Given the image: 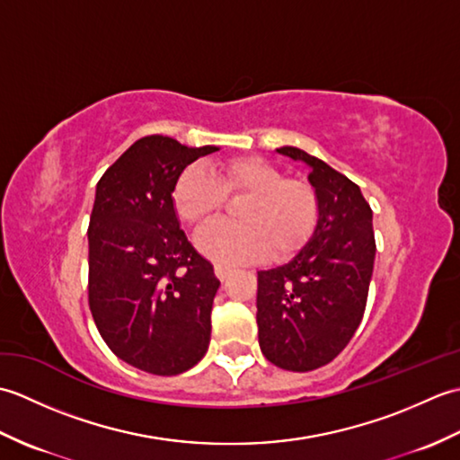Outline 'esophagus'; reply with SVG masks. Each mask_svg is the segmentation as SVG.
<instances>
[{
	"label": "esophagus",
	"mask_w": 460,
	"mask_h": 460,
	"mask_svg": "<svg viewBox=\"0 0 460 460\" xmlns=\"http://www.w3.org/2000/svg\"><path fill=\"white\" fill-rule=\"evenodd\" d=\"M213 269H215V275H217L219 280H225L233 272V269L227 267V265H215Z\"/></svg>",
	"instance_id": "34e87169"
}]
</instances>
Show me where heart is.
Masks as SVG:
<instances>
[{"label": "heart", "instance_id": "b5f03b06", "mask_svg": "<svg viewBox=\"0 0 460 460\" xmlns=\"http://www.w3.org/2000/svg\"><path fill=\"white\" fill-rule=\"evenodd\" d=\"M225 195H247L237 208L239 221H215L195 235L205 257L249 262L267 255L287 259L306 245L318 223V195L312 185L285 178L275 164L257 155L225 162L217 178L201 164L185 168L173 185L175 213L188 225L208 221Z\"/></svg>", "mask_w": 460, "mask_h": 460}]
</instances>
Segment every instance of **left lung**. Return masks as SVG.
I'll return each instance as SVG.
<instances>
[{"instance_id": "1", "label": "left lung", "mask_w": 460, "mask_h": 460, "mask_svg": "<svg viewBox=\"0 0 460 460\" xmlns=\"http://www.w3.org/2000/svg\"><path fill=\"white\" fill-rule=\"evenodd\" d=\"M306 164L318 195V223L306 245L285 265L259 270V346L270 364L310 371L334 359L366 310L376 239L358 185L295 146L277 148Z\"/></svg>"}]
</instances>
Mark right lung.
Here are the masks:
<instances>
[{"mask_svg":"<svg viewBox=\"0 0 460 460\" xmlns=\"http://www.w3.org/2000/svg\"><path fill=\"white\" fill-rule=\"evenodd\" d=\"M217 150L146 136L96 183L89 306L106 346L154 376L183 374L209 348L221 282L181 231L172 191L191 162Z\"/></svg>","mask_w":460,"mask_h":460,"instance_id":"right-lung-1","label":"right lung"}]
</instances>
